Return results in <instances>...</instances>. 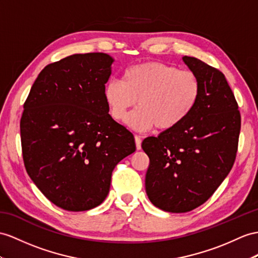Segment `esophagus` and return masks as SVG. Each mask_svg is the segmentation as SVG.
<instances>
[{"label": "esophagus", "mask_w": 258, "mask_h": 258, "mask_svg": "<svg viewBox=\"0 0 258 258\" xmlns=\"http://www.w3.org/2000/svg\"><path fill=\"white\" fill-rule=\"evenodd\" d=\"M135 144H136L137 150H140L142 148V138H141V136H138V135L135 136Z\"/></svg>", "instance_id": "34e87169"}]
</instances>
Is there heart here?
Wrapping results in <instances>:
<instances>
[{
	"label": "heart",
	"mask_w": 258,
	"mask_h": 258,
	"mask_svg": "<svg viewBox=\"0 0 258 258\" xmlns=\"http://www.w3.org/2000/svg\"><path fill=\"white\" fill-rule=\"evenodd\" d=\"M201 92V82L193 72L161 62H144L125 70L122 82L113 79L105 84L103 97L114 120H124L138 100L140 107L126 118L128 126L140 132L156 126L164 132L186 120Z\"/></svg>",
	"instance_id": "obj_1"
}]
</instances>
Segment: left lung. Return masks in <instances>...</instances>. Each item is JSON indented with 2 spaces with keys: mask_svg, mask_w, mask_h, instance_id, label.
Here are the masks:
<instances>
[{
  "mask_svg": "<svg viewBox=\"0 0 258 258\" xmlns=\"http://www.w3.org/2000/svg\"><path fill=\"white\" fill-rule=\"evenodd\" d=\"M182 58L200 79V100L179 126L142 144L149 157L147 196L168 213H187L215 193L232 169L241 128L239 107L222 73L196 57Z\"/></svg>",
  "mask_w": 258,
  "mask_h": 258,
  "instance_id": "left-lung-1",
  "label": "left lung"
}]
</instances>
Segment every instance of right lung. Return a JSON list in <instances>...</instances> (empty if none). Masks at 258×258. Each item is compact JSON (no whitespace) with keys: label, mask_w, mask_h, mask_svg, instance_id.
<instances>
[{"label":"right lung","mask_w":258,"mask_h":258,"mask_svg":"<svg viewBox=\"0 0 258 258\" xmlns=\"http://www.w3.org/2000/svg\"><path fill=\"white\" fill-rule=\"evenodd\" d=\"M113 57L73 54L45 66L21 118L26 171L50 202L69 211L99 206L112 171L136 150L134 136L109 114L103 88Z\"/></svg>","instance_id":"add662e5"}]
</instances>
